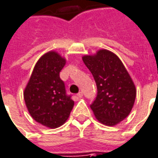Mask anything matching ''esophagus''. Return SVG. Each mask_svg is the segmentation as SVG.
Instances as JSON below:
<instances>
[{
	"label": "esophagus",
	"instance_id": "obj_1",
	"mask_svg": "<svg viewBox=\"0 0 158 158\" xmlns=\"http://www.w3.org/2000/svg\"><path fill=\"white\" fill-rule=\"evenodd\" d=\"M77 96H78L79 98H82L83 97V93H81V92H79V93L77 94Z\"/></svg>",
	"mask_w": 158,
	"mask_h": 158
}]
</instances>
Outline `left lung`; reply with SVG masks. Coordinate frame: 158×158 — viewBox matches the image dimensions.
Here are the masks:
<instances>
[{
    "instance_id": "left-lung-1",
    "label": "left lung",
    "mask_w": 158,
    "mask_h": 158,
    "mask_svg": "<svg viewBox=\"0 0 158 158\" xmlns=\"http://www.w3.org/2000/svg\"><path fill=\"white\" fill-rule=\"evenodd\" d=\"M82 60L97 85V97L90 106L96 118L108 126L118 124L130 114L136 98L131 76L119 58L108 50Z\"/></svg>"
}]
</instances>
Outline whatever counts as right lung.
<instances>
[{
    "instance_id": "add662e5",
    "label": "right lung",
    "mask_w": 158,
    "mask_h": 158,
    "mask_svg": "<svg viewBox=\"0 0 158 158\" xmlns=\"http://www.w3.org/2000/svg\"><path fill=\"white\" fill-rule=\"evenodd\" d=\"M65 64V59L56 52H47L36 63L24 91L30 115L48 128L61 126L69 118L74 106L60 77Z\"/></svg>"
}]
</instances>
